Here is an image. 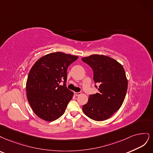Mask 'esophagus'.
Instances as JSON below:
<instances>
[{"label": "esophagus", "mask_w": 153, "mask_h": 153, "mask_svg": "<svg viewBox=\"0 0 153 153\" xmlns=\"http://www.w3.org/2000/svg\"><path fill=\"white\" fill-rule=\"evenodd\" d=\"M74 95H76V96H79L81 94V92H74Z\"/></svg>", "instance_id": "esophagus-1"}]
</instances>
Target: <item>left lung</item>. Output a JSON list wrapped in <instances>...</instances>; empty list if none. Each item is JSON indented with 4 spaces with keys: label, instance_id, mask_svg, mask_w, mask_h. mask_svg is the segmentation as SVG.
<instances>
[{
    "label": "left lung",
    "instance_id": "8db88e82",
    "mask_svg": "<svg viewBox=\"0 0 153 153\" xmlns=\"http://www.w3.org/2000/svg\"><path fill=\"white\" fill-rule=\"evenodd\" d=\"M82 60L93 69L95 82L100 84L98 93L90 95L82 111L93 120H106L119 110L125 100L128 81L124 68L114 59L105 55H92Z\"/></svg>",
    "mask_w": 153,
    "mask_h": 153
}]
</instances>
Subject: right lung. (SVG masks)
Instances as JSON below:
<instances>
[{
	"mask_svg": "<svg viewBox=\"0 0 153 153\" xmlns=\"http://www.w3.org/2000/svg\"><path fill=\"white\" fill-rule=\"evenodd\" d=\"M77 58L62 52L52 53L39 58L31 68L27 97L34 113L42 120L55 121L65 112L74 95L66 87L67 68Z\"/></svg>",
	"mask_w": 153,
	"mask_h": 153,
	"instance_id": "obj_1",
	"label": "right lung"
}]
</instances>
